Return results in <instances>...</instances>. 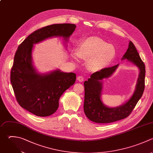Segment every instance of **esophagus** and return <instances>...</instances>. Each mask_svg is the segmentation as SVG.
I'll list each match as a JSON object with an SVG mask.
<instances>
[{"label":"esophagus","instance_id":"esophagus-1","mask_svg":"<svg viewBox=\"0 0 153 153\" xmlns=\"http://www.w3.org/2000/svg\"><path fill=\"white\" fill-rule=\"evenodd\" d=\"M77 79H78V81H79V82H83V81H84V78H83V76H78L77 77Z\"/></svg>","mask_w":153,"mask_h":153}]
</instances>
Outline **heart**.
<instances>
[{"mask_svg": "<svg viewBox=\"0 0 153 153\" xmlns=\"http://www.w3.org/2000/svg\"><path fill=\"white\" fill-rule=\"evenodd\" d=\"M115 49L102 39L90 37L84 40L78 46L76 53H72V57L77 59L78 57L88 61V68L93 72L100 71L114 60Z\"/></svg>", "mask_w": 153, "mask_h": 153, "instance_id": "obj_1", "label": "heart"}]
</instances>
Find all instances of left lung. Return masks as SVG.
<instances>
[{
  "instance_id": "left-lung-1",
  "label": "left lung",
  "mask_w": 153,
  "mask_h": 153,
  "mask_svg": "<svg viewBox=\"0 0 153 153\" xmlns=\"http://www.w3.org/2000/svg\"><path fill=\"white\" fill-rule=\"evenodd\" d=\"M127 59L135 65L140 71L134 92L123 105L109 108L101 100L102 80L110 77L117 69L118 65L104 68L93 73L84 83L85 88L84 111L87 117L97 123H109L127 117L132 112L142 97L145 88V66L135 46L130 41L128 49L121 60Z\"/></svg>"
}]
</instances>
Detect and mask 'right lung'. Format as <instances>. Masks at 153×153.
<instances>
[{"label":"right lung","mask_w":153,"mask_h":153,"mask_svg":"<svg viewBox=\"0 0 153 153\" xmlns=\"http://www.w3.org/2000/svg\"><path fill=\"white\" fill-rule=\"evenodd\" d=\"M76 28L74 24H55L36 30L20 44L15 54L11 71V82L19 105L34 115L47 117L59 108L62 94L76 80V74L56 70L39 74L32 63L33 44L53 36L67 41Z\"/></svg>","instance_id":"right-lung-1"}]
</instances>
